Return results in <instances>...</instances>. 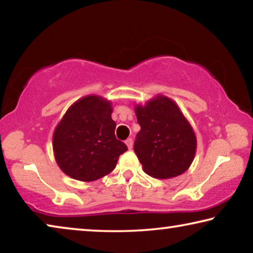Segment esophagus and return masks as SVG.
I'll return each instance as SVG.
<instances>
[{"instance_id":"obj_1","label":"esophagus","mask_w":253,"mask_h":253,"mask_svg":"<svg viewBox=\"0 0 253 253\" xmlns=\"http://www.w3.org/2000/svg\"><path fill=\"white\" fill-rule=\"evenodd\" d=\"M125 144L127 145L128 149H131V147H132V139H131V138H128V139H126Z\"/></svg>"}]
</instances>
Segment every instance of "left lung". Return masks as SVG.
<instances>
[{
    "label": "left lung",
    "instance_id": "8db88e82",
    "mask_svg": "<svg viewBox=\"0 0 253 253\" xmlns=\"http://www.w3.org/2000/svg\"><path fill=\"white\" fill-rule=\"evenodd\" d=\"M140 126L134 151L143 170L155 178H170L190 168L196 152V136L176 102L157 95L135 105Z\"/></svg>",
    "mask_w": 253,
    "mask_h": 253
}]
</instances>
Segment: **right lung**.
I'll return each mask as SVG.
<instances>
[{
  "instance_id": "right-lung-1",
  "label": "right lung",
  "mask_w": 253,
  "mask_h": 253,
  "mask_svg": "<svg viewBox=\"0 0 253 253\" xmlns=\"http://www.w3.org/2000/svg\"><path fill=\"white\" fill-rule=\"evenodd\" d=\"M113 105L97 95L74 102L55 127V162L71 178L92 182L108 175L127 146L115 136Z\"/></svg>"
}]
</instances>
